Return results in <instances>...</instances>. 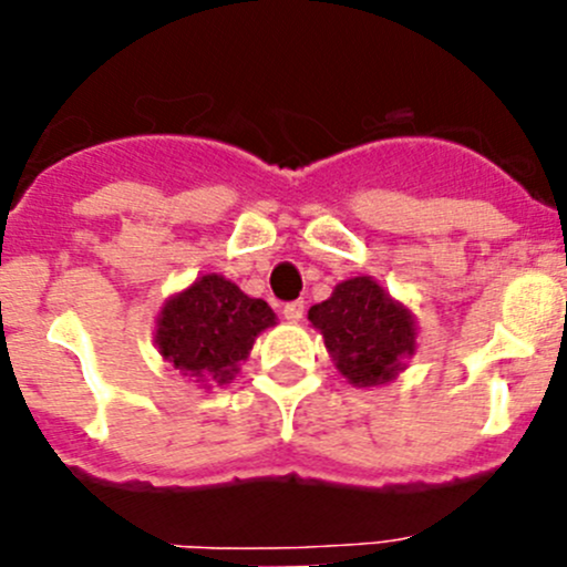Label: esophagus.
I'll use <instances>...</instances> for the list:
<instances>
[{
	"label": "esophagus",
	"mask_w": 567,
	"mask_h": 567,
	"mask_svg": "<svg viewBox=\"0 0 567 567\" xmlns=\"http://www.w3.org/2000/svg\"><path fill=\"white\" fill-rule=\"evenodd\" d=\"M282 316L288 320H301L305 318V301H288V305L282 307Z\"/></svg>",
	"instance_id": "esophagus-1"
}]
</instances>
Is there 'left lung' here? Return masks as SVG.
<instances>
[{"mask_svg": "<svg viewBox=\"0 0 567 567\" xmlns=\"http://www.w3.org/2000/svg\"><path fill=\"white\" fill-rule=\"evenodd\" d=\"M337 370L357 386H375L403 370L414 353V320L370 277L346 279L310 310Z\"/></svg>", "mask_w": 567, "mask_h": 567, "instance_id": "8db88e82", "label": "left lung"}]
</instances>
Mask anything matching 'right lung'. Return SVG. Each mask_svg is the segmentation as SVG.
<instances>
[{
    "label": "right lung",
    "instance_id": "right-lung-1",
    "mask_svg": "<svg viewBox=\"0 0 567 567\" xmlns=\"http://www.w3.org/2000/svg\"><path fill=\"white\" fill-rule=\"evenodd\" d=\"M274 320L266 301L249 299L219 274H205L167 301L156 342L164 359L197 384H227L249 357L255 337Z\"/></svg>",
    "mask_w": 567,
    "mask_h": 567
}]
</instances>
